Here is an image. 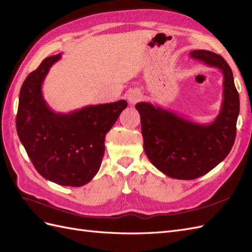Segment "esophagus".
<instances>
[{"instance_id":"1","label":"esophagus","mask_w":252,"mask_h":252,"mask_svg":"<svg viewBox=\"0 0 252 252\" xmlns=\"http://www.w3.org/2000/svg\"><path fill=\"white\" fill-rule=\"evenodd\" d=\"M127 100H128V103L131 104V105H134L135 103H138L141 100L140 91L131 90L130 93L127 94Z\"/></svg>"}]
</instances>
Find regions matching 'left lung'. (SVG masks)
I'll list each match as a JSON object with an SVG mask.
<instances>
[{"label": "left lung", "instance_id": "left-lung-1", "mask_svg": "<svg viewBox=\"0 0 252 252\" xmlns=\"http://www.w3.org/2000/svg\"><path fill=\"white\" fill-rule=\"evenodd\" d=\"M189 55L223 73L222 106L211 123H195L147 102L135 105L141 116L145 154L159 171L178 180L200 178L223 161L233 146L240 112L239 94L226 61L208 50H193Z\"/></svg>", "mask_w": 252, "mask_h": 252}]
</instances>
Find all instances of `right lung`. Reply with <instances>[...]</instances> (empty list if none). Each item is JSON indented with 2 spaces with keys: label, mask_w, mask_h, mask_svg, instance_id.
<instances>
[{
  "label": "right lung",
  "mask_w": 252,
  "mask_h": 252,
  "mask_svg": "<svg viewBox=\"0 0 252 252\" xmlns=\"http://www.w3.org/2000/svg\"><path fill=\"white\" fill-rule=\"evenodd\" d=\"M61 53L48 57L29 73L21 87L17 131L43 178L62 186L80 187L94 179L102 164L105 135L127 102L89 105L68 113L50 109L42 84Z\"/></svg>",
  "instance_id": "1"
}]
</instances>
